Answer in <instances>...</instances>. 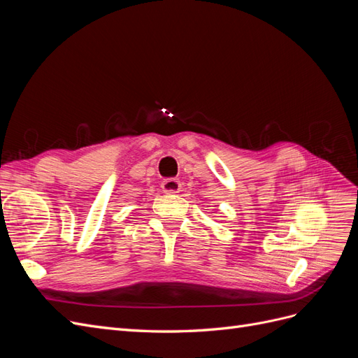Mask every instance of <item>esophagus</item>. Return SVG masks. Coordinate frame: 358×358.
<instances>
[{"mask_svg":"<svg viewBox=\"0 0 358 358\" xmlns=\"http://www.w3.org/2000/svg\"><path fill=\"white\" fill-rule=\"evenodd\" d=\"M180 187L182 183L179 179H175V178H167L162 180L161 183V188L164 192H169V194H176L180 191Z\"/></svg>","mask_w":358,"mask_h":358,"instance_id":"esophagus-1","label":"esophagus"}]
</instances>
